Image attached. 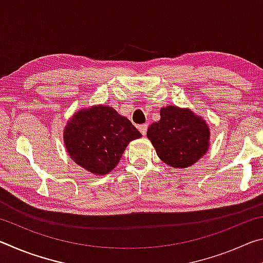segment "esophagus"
Wrapping results in <instances>:
<instances>
[{
  "label": "esophagus",
  "mask_w": 263,
  "mask_h": 263,
  "mask_svg": "<svg viewBox=\"0 0 263 263\" xmlns=\"http://www.w3.org/2000/svg\"><path fill=\"white\" fill-rule=\"evenodd\" d=\"M138 128H139L142 136H146V133H147V124H141V125L138 126Z\"/></svg>",
  "instance_id": "esophagus-1"
}]
</instances>
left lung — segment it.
Wrapping results in <instances>:
<instances>
[{
    "label": "left lung",
    "mask_w": 263,
    "mask_h": 263,
    "mask_svg": "<svg viewBox=\"0 0 263 263\" xmlns=\"http://www.w3.org/2000/svg\"><path fill=\"white\" fill-rule=\"evenodd\" d=\"M147 138L164 163L186 168L208 152L210 128L190 109L168 105L160 110V121L149 125Z\"/></svg>",
    "instance_id": "1"
}]
</instances>
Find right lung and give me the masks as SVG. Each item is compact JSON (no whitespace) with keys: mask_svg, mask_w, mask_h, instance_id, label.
I'll return each instance as SVG.
<instances>
[{"mask_svg":"<svg viewBox=\"0 0 263 263\" xmlns=\"http://www.w3.org/2000/svg\"><path fill=\"white\" fill-rule=\"evenodd\" d=\"M141 135L109 105H94L73 115L64 130L66 149L75 163L95 175L117 166L128 142Z\"/></svg>","mask_w":263,"mask_h":263,"instance_id":"add662e5","label":"right lung"}]
</instances>
